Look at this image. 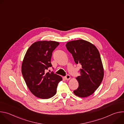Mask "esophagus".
I'll use <instances>...</instances> for the list:
<instances>
[{"label": "esophagus", "mask_w": 124, "mask_h": 124, "mask_svg": "<svg viewBox=\"0 0 124 124\" xmlns=\"http://www.w3.org/2000/svg\"><path fill=\"white\" fill-rule=\"evenodd\" d=\"M70 75H67L66 76H65V78L66 79V80H68V79H69L70 78Z\"/></svg>", "instance_id": "1"}]
</instances>
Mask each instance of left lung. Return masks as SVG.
<instances>
[{"instance_id":"8db88e82","label":"left lung","mask_w":124,"mask_h":124,"mask_svg":"<svg viewBox=\"0 0 124 124\" xmlns=\"http://www.w3.org/2000/svg\"><path fill=\"white\" fill-rule=\"evenodd\" d=\"M66 46L75 63L81 66L79 70L80 76L76 78L79 86L74 93L79 97L89 96L99 87L103 78V68L99 50L94 45L83 40L69 42Z\"/></svg>"}]
</instances>
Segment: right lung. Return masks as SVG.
<instances>
[{
	"label": "right lung",
	"mask_w": 124,
	"mask_h": 124,
	"mask_svg": "<svg viewBox=\"0 0 124 124\" xmlns=\"http://www.w3.org/2000/svg\"><path fill=\"white\" fill-rule=\"evenodd\" d=\"M59 45L55 41H38L33 44L26 52L22 63V74L31 92L38 98L46 99L55 95L57 85L62 80L54 72H46L52 67V52Z\"/></svg>",
	"instance_id": "add662e5"
}]
</instances>
